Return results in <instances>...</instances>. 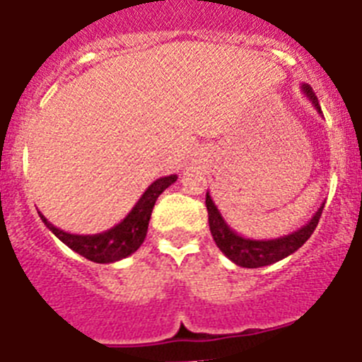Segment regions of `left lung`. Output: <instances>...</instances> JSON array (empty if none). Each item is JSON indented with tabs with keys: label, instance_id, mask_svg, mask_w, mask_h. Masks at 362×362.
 Listing matches in <instances>:
<instances>
[{
	"label": "left lung",
	"instance_id": "left-lung-1",
	"mask_svg": "<svg viewBox=\"0 0 362 362\" xmlns=\"http://www.w3.org/2000/svg\"><path fill=\"white\" fill-rule=\"evenodd\" d=\"M301 90L312 103V106L321 113V106H319L315 93L312 92L310 84H301ZM205 205H207V214H209L211 234H213V240L218 249L226 254L230 262L236 263L238 267H245V269L272 265V263L294 254L312 236L325 207V204H321L314 216L294 233L274 238V240H252V238L240 236L236 230L227 226V221L223 220L209 193L205 194Z\"/></svg>",
	"mask_w": 362,
	"mask_h": 362
}]
</instances>
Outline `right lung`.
<instances>
[{
	"instance_id": "obj_1",
	"label": "right lung",
	"mask_w": 362,
	"mask_h": 362,
	"mask_svg": "<svg viewBox=\"0 0 362 362\" xmlns=\"http://www.w3.org/2000/svg\"><path fill=\"white\" fill-rule=\"evenodd\" d=\"M177 175H169L162 177L153 182L144 191L139 202L135 204L128 216L117 223L112 229L104 230L99 234H70L61 230L59 227L52 226L50 221L39 213L45 226L59 238L61 242L71 250H76L83 258L90 259L95 263H113L122 258H128L129 254L135 252L144 242L146 234H148L149 218L151 211L155 207L157 198L164 193L165 189L171 184L177 182Z\"/></svg>"
}]
</instances>
